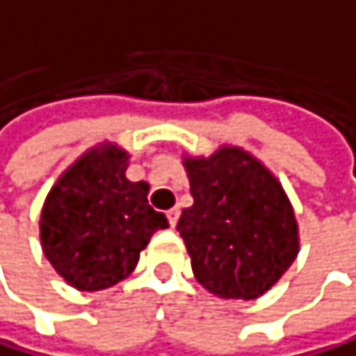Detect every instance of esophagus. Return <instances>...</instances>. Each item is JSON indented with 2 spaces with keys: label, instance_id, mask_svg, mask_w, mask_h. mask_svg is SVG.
<instances>
[{
  "label": "esophagus",
  "instance_id": "obj_1",
  "mask_svg": "<svg viewBox=\"0 0 356 356\" xmlns=\"http://www.w3.org/2000/svg\"><path fill=\"white\" fill-rule=\"evenodd\" d=\"M168 223H170V227H175L177 225V221H179V208H172V210H168Z\"/></svg>",
  "mask_w": 356,
  "mask_h": 356
}]
</instances>
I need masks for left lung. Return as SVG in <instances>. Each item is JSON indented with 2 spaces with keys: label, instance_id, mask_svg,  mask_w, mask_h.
<instances>
[{
  "label": "left lung",
  "instance_id": "8db88e82",
  "mask_svg": "<svg viewBox=\"0 0 356 356\" xmlns=\"http://www.w3.org/2000/svg\"><path fill=\"white\" fill-rule=\"evenodd\" d=\"M195 203L179 229L197 282L223 300H256L300 252V227L282 184L241 146L184 155Z\"/></svg>",
  "mask_w": 356,
  "mask_h": 356
}]
</instances>
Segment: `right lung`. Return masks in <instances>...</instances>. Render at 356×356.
<instances>
[{
  "instance_id": "right-lung-1",
  "label": "right lung",
  "mask_w": 356,
  "mask_h": 356,
  "mask_svg": "<svg viewBox=\"0 0 356 356\" xmlns=\"http://www.w3.org/2000/svg\"><path fill=\"white\" fill-rule=\"evenodd\" d=\"M131 155L115 142L91 146L43 201L41 250L78 291H102L131 275L140 252L168 221L148 205V184L129 181Z\"/></svg>"
}]
</instances>
